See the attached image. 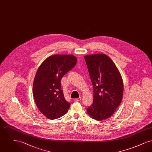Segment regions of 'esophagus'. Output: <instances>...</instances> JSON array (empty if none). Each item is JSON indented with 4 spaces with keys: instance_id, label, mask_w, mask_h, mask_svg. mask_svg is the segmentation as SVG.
<instances>
[{
    "instance_id": "obj_1",
    "label": "esophagus",
    "mask_w": 152,
    "mask_h": 152,
    "mask_svg": "<svg viewBox=\"0 0 152 152\" xmlns=\"http://www.w3.org/2000/svg\"><path fill=\"white\" fill-rule=\"evenodd\" d=\"M81 100V97H80L77 98V99H73V101H75V102H78V101H80Z\"/></svg>"
}]
</instances>
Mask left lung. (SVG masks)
<instances>
[{
    "mask_svg": "<svg viewBox=\"0 0 152 152\" xmlns=\"http://www.w3.org/2000/svg\"><path fill=\"white\" fill-rule=\"evenodd\" d=\"M94 87L93 104L87 109L97 120L108 118L122 101L123 79L115 63L104 54L84 57Z\"/></svg>",
    "mask_w": 152,
    "mask_h": 152,
    "instance_id": "8db88e82",
    "label": "left lung"
}]
</instances>
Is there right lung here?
Returning a JSON list of instances; mask_svg holds the SVG:
<instances>
[{"label":"right lung","mask_w":152,"mask_h":152,"mask_svg":"<svg viewBox=\"0 0 152 152\" xmlns=\"http://www.w3.org/2000/svg\"><path fill=\"white\" fill-rule=\"evenodd\" d=\"M76 62L73 55H54L46 58L37 71L33 96L39 110L50 120L64 115L70 107L61 89V79Z\"/></svg>","instance_id":"obj_1"}]
</instances>
